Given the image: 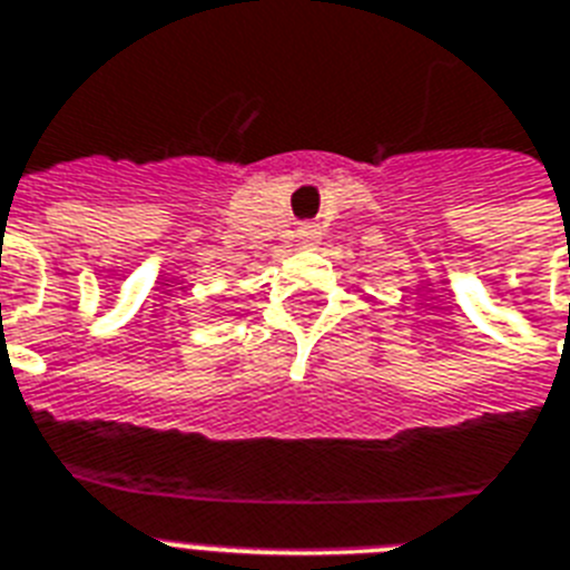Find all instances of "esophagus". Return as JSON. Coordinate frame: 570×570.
I'll use <instances>...</instances> for the list:
<instances>
[{"mask_svg":"<svg viewBox=\"0 0 570 570\" xmlns=\"http://www.w3.org/2000/svg\"><path fill=\"white\" fill-rule=\"evenodd\" d=\"M296 244H299V247H305V250H308V247H317L320 244L317 224H303V227L296 229Z\"/></svg>","mask_w":570,"mask_h":570,"instance_id":"1","label":"esophagus"}]
</instances>
